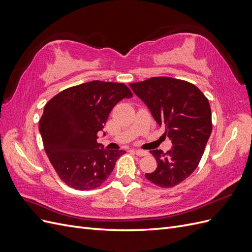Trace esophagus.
<instances>
[{"instance_id":"34e87169","label":"esophagus","mask_w":252,"mask_h":252,"mask_svg":"<svg viewBox=\"0 0 252 252\" xmlns=\"http://www.w3.org/2000/svg\"><path fill=\"white\" fill-rule=\"evenodd\" d=\"M133 151H134V154L136 155V156H139V157H143V156H146L148 152L147 151H145V150H142V149H133Z\"/></svg>"}]
</instances>
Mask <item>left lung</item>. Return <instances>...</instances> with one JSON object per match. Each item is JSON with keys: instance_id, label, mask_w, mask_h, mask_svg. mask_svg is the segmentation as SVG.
<instances>
[{"instance_id": "8db88e82", "label": "left lung", "mask_w": 252, "mask_h": 252, "mask_svg": "<svg viewBox=\"0 0 252 252\" xmlns=\"http://www.w3.org/2000/svg\"><path fill=\"white\" fill-rule=\"evenodd\" d=\"M130 88L172 143L166 154L159 149L150 151L158 167L145 177L163 188L178 185L195 170L211 134L207 97L193 84L172 78H151L130 84Z\"/></svg>"}]
</instances>
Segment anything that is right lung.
I'll list each match as a JSON object with an SVG mask.
<instances>
[{
    "label": "right lung",
    "mask_w": 252,
    "mask_h": 252,
    "mask_svg": "<svg viewBox=\"0 0 252 252\" xmlns=\"http://www.w3.org/2000/svg\"><path fill=\"white\" fill-rule=\"evenodd\" d=\"M132 94L124 84L93 81L61 91L45 105L39 131L44 149L68 186L90 190L112 172L124 150L97 143L112 108Z\"/></svg>",
    "instance_id": "1"
}]
</instances>
